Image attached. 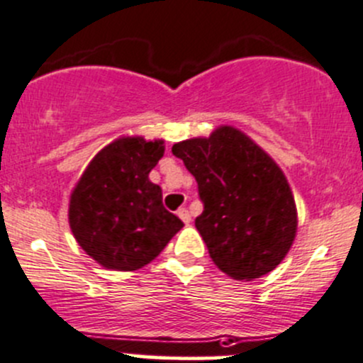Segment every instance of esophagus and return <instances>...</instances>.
Wrapping results in <instances>:
<instances>
[{
	"instance_id": "34e87169",
	"label": "esophagus",
	"mask_w": 363,
	"mask_h": 363,
	"mask_svg": "<svg viewBox=\"0 0 363 363\" xmlns=\"http://www.w3.org/2000/svg\"><path fill=\"white\" fill-rule=\"evenodd\" d=\"M178 217H180L185 224H190V211L186 210V208H180V210H178Z\"/></svg>"
}]
</instances>
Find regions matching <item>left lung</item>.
Wrapping results in <instances>:
<instances>
[{"label": "left lung", "mask_w": 363, "mask_h": 363, "mask_svg": "<svg viewBox=\"0 0 363 363\" xmlns=\"http://www.w3.org/2000/svg\"><path fill=\"white\" fill-rule=\"evenodd\" d=\"M173 153L197 182L204 210L196 228L218 270L254 281L277 268L295 242L298 213L275 160L231 125L177 143Z\"/></svg>", "instance_id": "8db88e82"}]
</instances>
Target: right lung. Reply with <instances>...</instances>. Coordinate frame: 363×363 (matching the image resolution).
Listing matches in <instances>:
<instances>
[{"label": "right lung", "mask_w": 363, "mask_h": 363, "mask_svg": "<svg viewBox=\"0 0 363 363\" xmlns=\"http://www.w3.org/2000/svg\"><path fill=\"white\" fill-rule=\"evenodd\" d=\"M162 139L123 135L104 146L75 183L68 224L81 249L109 270H139L183 228L162 204L150 171L164 157Z\"/></svg>", "instance_id": "right-lung-1"}]
</instances>
